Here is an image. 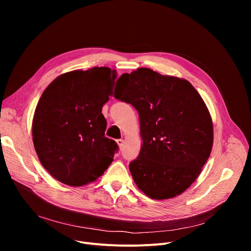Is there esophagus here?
I'll use <instances>...</instances> for the list:
<instances>
[{"label":"esophagus","instance_id":"34e87169","mask_svg":"<svg viewBox=\"0 0 251 251\" xmlns=\"http://www.w3.org/2000/svg\"><path fill=\"white\" fill-rule=\"evenodd\" d=\"M117 143H118L119 148H120V150H122L123 144H124V140L123 139H117Z\"/></svg>","mask_w":251,"mask_h":251}]
</instances>
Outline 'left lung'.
<instances>
[{
	"mask_svg": "<svg viewBox=\"0 0 251 251\" xmlns=\"http://www.w3.org/2000/svg\"><path fill=\"white\" fill-rule=\"evenodd\" d=\"M115 98L137 110L142 146L129 170L152 200L173 199L199 177L212 151V117L185 79L139 68L118 79Z\"/></svg>",
	"mask_w": 251,
	"mask_h": 251,
	"instance_id": "obj_1",
	"label": "left lung"
}]
</instances>
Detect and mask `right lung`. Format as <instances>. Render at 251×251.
Returning a JSON list of instances; mask_svg holds the SVG:
<instances>
[{
    "mask_svg": "<svg viewBox=\"0 0 251 251\" xmlns=\"http://www.w3.org/2000/svg\"><path fill=\"white\" fill-rule=\"evenodd\" d=\"M116 77L108 67L64 73L37 102L32 121L35 151L48 172L66 185L96 181L113 162L118 144L104 136L101 108L113 95Z\"/></svg>",
    "mask_w": 251,
    "mask_h": 251,
    "instance_id": "obj_1",
    "label": "right lung"
}]
</instances>
